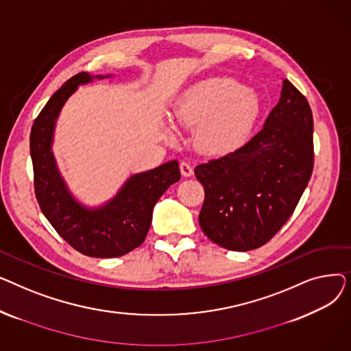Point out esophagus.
Returning <instances> with one entry per match:
<instances>
[{
	"mask_svg": "<svg viewBox=\"0 0 351 351\" xmlns=\"http://www.w3.org/2000/svg\"><path fill=\"white\" fill-rule=\"evenodd\" d=\"M180 173H182V176H185V178L192 176L193 175V168L191 166V163L180 162Z\"/></svg>",
	"mask_w": 351,
	"mask_h": 351,
	"instance_id": "1",
	"label": "esophagus"
}]
</instances>
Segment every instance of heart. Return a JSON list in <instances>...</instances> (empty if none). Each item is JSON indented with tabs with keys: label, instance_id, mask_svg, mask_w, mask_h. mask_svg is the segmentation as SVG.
I'll list each match as a JSON object with an SVG mask.
<instances>
[{
	"label": "heart",
	"instance_id": "obj_1",
	"mask_svg": "<svg viewBox=\"0 0 351 351\" xmlns=\"http://www.w3.org/2000/svg\"><path fill=\"white\" fill-rule=\"evenodd\" d=\"M261 114L253 90L233 78L215 77L183 92L173 108V121L196 128L197 142L213 155L229 154L250 136Z\"/></svg>",
	"mask_w": 351,
	"mask_h": 351
}]
</instances>
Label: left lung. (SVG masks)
I'll return each instance as SVG.
<instances>
[{"label":"left lung","instance_id":"8db88e82","mask_svg":"<svg viewBox=\"0 0 351 351\" xmlns=\"http://www.w3.org/2000/svg\"><path fill=\"white\" fill-rule=\"evenodd\" d=\"M313 115L307 99L283 80L280 99L246 145L195 168L205 202L199 225L234 252L263 246L296 209L313 172Z\"/></svg>","mask_w":351,"mask_h":351}]
</instances>
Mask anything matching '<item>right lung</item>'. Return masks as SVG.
Returning <instances> with one entry per match:
<instances>
[{
	"mask_svg": "<svg viewBox=\"0 0 351 351\" xmlns=\"http://www.w3.org/2000/svg\"><path fill=\"white\" fill-rule=\"evenodd\" d=\"M110 77L81 72L68 80L35 119L29 136L35 196L43 213L73 249L104 259L123 256L143 243L156 202L180 179L178 160H171L129 176L118 193L101 206L88 208L69 192L52 152L55 125L80 85Z\"/></svg>",
	"mask_w": 351,
	"mask_h": 351,
	"instance_id": "add662e5",
	"label": "right lung"
}]
</instances>
